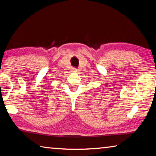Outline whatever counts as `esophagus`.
Listing matches in <instances>:
<instances>
[{"instance_id": "obj_1", "label": "esophagus", "mask_w": 156, "mask_h": 156, "mask_svg": "<svg viewBox=\"0 0 156 156\" xmlns=\"http://www.w3.org/2000/svg\"><path fill=\"white\" fill-rule=\"evenodd\" d=\"M72 71V72H77V69H76V68H73Z\"/></svg>"}]
</instances>
